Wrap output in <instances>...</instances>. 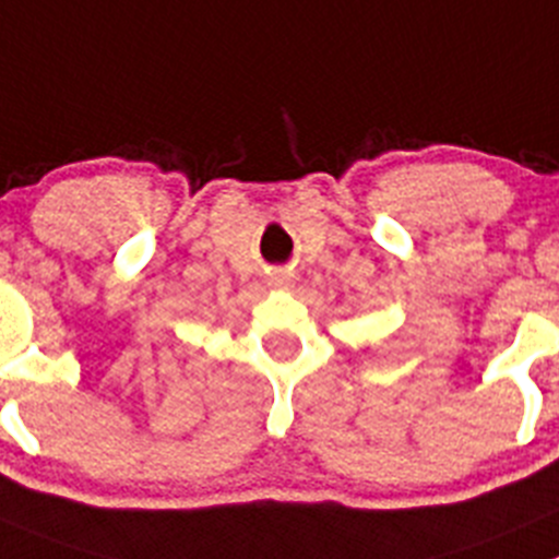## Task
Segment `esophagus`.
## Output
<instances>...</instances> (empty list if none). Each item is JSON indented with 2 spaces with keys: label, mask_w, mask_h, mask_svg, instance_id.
<instances>
[{
  "label": "esophagus",
  "mask_w": 559,
  "mask_h": 559,
  "mask_svg": "<svg viewBox=\"0 0 559 559\" xmlns=\"http://www.w3.org/2000/svg\"><path fill=\"white\" fill-rule=\"evenodd\" d=\"M271 283H274V285H290V283H294V274H288V271H280V274L271 276Z\"/></svg>",
  "instance_id": "esophagus-1"
}]
</instances>
